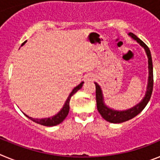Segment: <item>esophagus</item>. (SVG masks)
I'll use <instances>...</instances> for the list:
<instances>
[{
	"label": "esophagus",
	"instance_id": "esophagus-1",
	"mask_svg": "<svg viewBox=\"0 0 160 160\" xmlns=\"http://www.w3.org/2000/svg\"><path fill=\"white\" fill-rule=\"evenodd\" d=\"M94 74H92V73H89V74H87L86 77H85V80L87 82H92L94 81Z\"/></svg>",
	"mask_w": 160,
	"mask_h": 160
}]
</instances>
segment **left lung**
I'll return each instance as SVG.
<instances>
[{
    "label": "left lung",
    "instance_id": "obj_1",
    "mask_svg": "<svg viewBox=\"0 0 160 160\" xmlns=\"http://www.w3.org/2000/svg\"><path fill=\"white\" fill-rule=\"evenodd\" d=\"M130 36L135 39V41L140 44L142 47H144L145 50H146L147 55L148 58V68H149V78H148V90H147V93L145 94L143 99L138 103V105L135 106L132 108L129 109L128 111H117L111 110V109L108 108L106 107L104 102H103V98L102 94V90L100 87L97 83H95L96 87V102H97V108L98 111L101 114L102 117L105 120H107V122H112V123H120V122H123L126 121L131 119L136 115H138L141 111L145 108L147 104L149 102L151 96L152 94V90H153V65H152V55H151V52L147 46L146 44L144 43L142 41H141L138 38H137L135 34H133L132 32H130Z\"/></svg>",
    "mask_w": 160,
    "mask_h": 160
}]
</instances>
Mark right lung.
Segmentation results:
<instances>
[{"mask_svg":"<svg viewBox=\"0 0 160 160\" xmlns=\"http://www.w3.org/2000/svg\"><path fill=\"white\" fill-rule=\"evenodd\" d=\"M25 42H24V43H22V46H23L24 44H25ZM83 83L84 82H82L80 83V84H79L78 87H76L75 88H73V90H72V92L70 93V95H69V97H68L67 100H66V103H65V105H64V107H62V109L61 110V111L58 113V114H56V115H54V116L52 117V118L38 119V118H31V117H29L28 115H26V114H25V115L26 117H28L29 119H31L32 121H33L34 122H37V123H38V124H41V125L46 126V127H53V126H56V125H58V124L61 123V122H62L63 120L66 118V116L68 115V113H69V111H70V98H71V97L73 95V94L77 92L78 90H80V89L82 87Z\"/></svg>","mask_w":160,"mask_h":160,"instance_id":"obj_1","label":"right lung"}]
</instances>
